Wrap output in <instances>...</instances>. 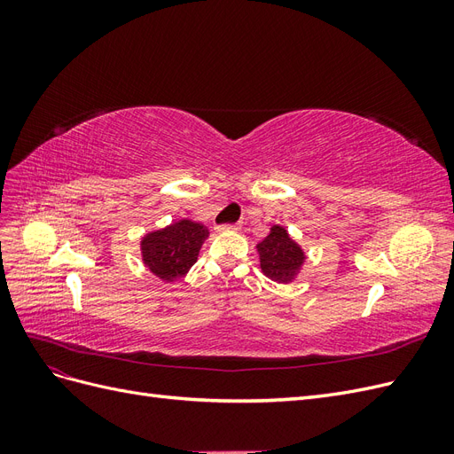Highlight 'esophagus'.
Returning a JSON list of instances; mask_svg holds the SVG:
<instances>
[{"label": "esophagus", "instance_id": "34e87169", "mask_svg": "<svg viewBox=\"0 0 454 454\" xmlns=\"http://www.w3.org/2000/svg\"><path fill=\"white\" fill-rule=\"evenodd\" d=\"M219 232H223V231H237V229H240V223H225V225H217L215 227Z\"/></svg>", "mask_w": 454, "mask_h": 454}]
</instances>
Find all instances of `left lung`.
Listing matches in <instances>:
<instances>
[{"label": "left lung", "mask_w": 454, "mask_h": 454, "mask_svg": "<svg viewBox=\"0 0 454 454\" xmlns=\"http://www.w3.org/2000/svg\"><path fill=\"white\" fill-rule=\"evenodd\" d=\"M257 250L261 257V269L274 282L292 280L305 259L299 246L290 239L286 229L278 225H274L269 237L257 244Z\"/></svg>", "instance_id": "obj_1"}]
</instances>
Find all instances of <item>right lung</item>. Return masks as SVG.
<instances>
[{
  "mask_svg": "<svg viewBox=\"0 0 454 454\" xmlns=\"http://www.w3.org/2000/svg\"><path fill=\"white\" fill-rule=\"evenodd\" d=\"M206 237H208V231L189 219H182L167 229L151 232L142 240L145 265L160 280L172 282L180 278L195 265Z\"/></svg>",
  "mask_w": 454,
  "mask_h": 454,
  "instance_id": "obj_1",
  "label": "right lung"
}]
</instances>
